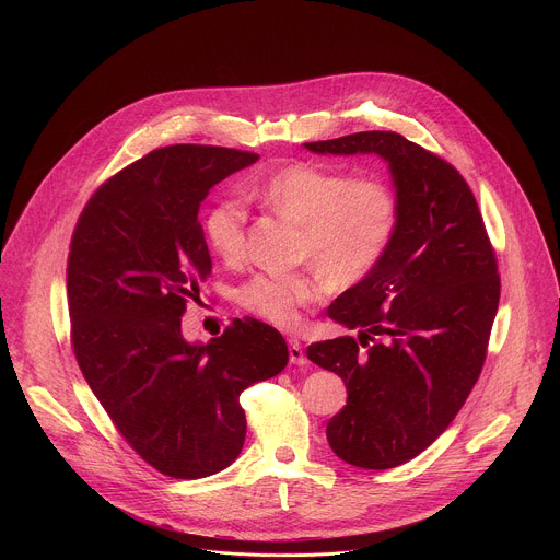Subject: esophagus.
<instances>
[{"label": "esophagus", "instance_id": "esophagus-1", "mask_svg": "<svg viewBox=\"0 0 560 560\" xmlns=\"http://www.w3.org/2000/svg\"><path fill=\"white\" fill-rule=\"evenodd\" d=\"M288 354H290V361L294 365H303L307 361L305 352H303V346L296 339H288Z\"/></svg>", "mask_w": 560, "mask_h": 560}]
</instances>
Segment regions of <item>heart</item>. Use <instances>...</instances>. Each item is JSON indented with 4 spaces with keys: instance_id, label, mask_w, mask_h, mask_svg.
Segmentation results:
<instances>
[{
    "instance_id": "obj_1",
    "label": "heart",
    "mask_w": 560,
    "mask_h": 560,
    "mask_svg": "<svg viewBox=\"0 0 560 560\" xmlns=\"http://www.w3.org/2000/svg\"><path fill=\"white\" fill-rule=\"evenodd\" d=\"M248 197L299 223V257L346 288L376 270L398 228V201L387 182L318 164L285 166L248 186ZM248 217V206L236 197H223L206 212L203 236L219 259L234 264L244 257ZM324 294L326 281L314 270L259 272L238 285L236 301L275 326L292 328L301 310Z\"/></svg>"
}]
</instances>
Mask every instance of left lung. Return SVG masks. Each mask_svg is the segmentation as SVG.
<instances>
[{"instance_id":"obj_1","label":"left lung","mask_w":560,"mask_h":560,"mask_svg":"<svg viewBox=\"0 0 560 560\" xmlns=\"http://www.w3.org/2000/svg\"><path fill=\"white\" fill-rule=\"evenodd\" d=\"M305 148L376 152L394 177L387 255L328 307L359 337L307 346V359L348 387L328 423L330 447L350 465L389 469L445 432L481 376L501 296L497 253L463 175L404 135L368 130Z\"/></svg>"}]
</instances>
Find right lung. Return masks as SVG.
Listing matches in <instances>:
<instances>
[{"mask_svg":"<svg viewBox=\"0 0 560 560\" xmlns=\"http://www.w3.org/2000/svg\"><path fill=\"white\" fill-rule=\"evenodd\" d=\"M259 154L177 143L106 179L77 219L66 290L70 343L124 441L156 471L203 478L244 447L238 396L288 363L283 337L244 316L208 346L182 337L212 261L199 208Z\"/></svg>","mask_w":560,"mask_h":560,"instance_id":"1","label":"right lung"}]
</instances>
